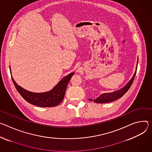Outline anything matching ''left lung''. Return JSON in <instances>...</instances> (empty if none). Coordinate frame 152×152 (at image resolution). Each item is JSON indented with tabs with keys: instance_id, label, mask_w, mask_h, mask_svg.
Masks as SVG:
<instances>
[{
	"instance_id": "left-lung-1",
	"label": "left lung",
	"mask_w": 152,
	"mask_h": 152,
	"mask_svg": "<svg viewBox=\"0 0 152 152\" xmlns=\"http://www.w3.org/2000/svg\"><path fill=\"white\" fill-rule=\"evenodd\" d=\"M138 63V59L137 61V64ZM137 70V69L136 71ZM137 74V71H135L134 72L133 77L132 78V79L127 83V85L123 87L122 89H120L118 91H114L113 92H110V93H105V94H101L98 98H96V99H94V102L95 103H109V102H113V101H115L118 99H119L120 98H121L129 89V88H130L131 85H132V83L134 80V77H135ZM91 101H92V99H90Z\"/></svg>"
}]
</instances>
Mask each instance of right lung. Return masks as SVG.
<instances>
[{"mask_svg":"<svg viewBox=\"0 0 152 152\" xmlns=\"http://www.w3.org/2000/svg\"><path fill=\"white\" fill-rule=\"evenodd\" d=\"M72 72L64 77L52 89L46 92L34 93L26 91L19 86L11 77L14 85L21 96L30 104L39 107H49L58 105L64 98L66 88L72 76Z\"/></svg>","mask_w":152,"mask_h":152,"instance_id":"add662e5","label":"right lung"}]
</instances>
